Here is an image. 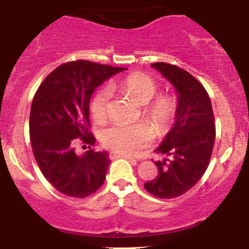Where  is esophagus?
<instances>
[{
    "instance_id": "34e87169",
    "label": "esophagus",
    "mask_w": 249,
    "mask_h": 249,
    "mask_svg": "<svg viewBox=\"0 0 249 249\" xmlns=\"http://www.w3.org/2000/svg\"><path fill=\"white\" fill-rule=\"evenodd\" d=\"M109 158H111V160H116V158H127V160H133L131 156L123 155V153H118V152H111V153H109Z\"/></svg>"
}]
</instances>
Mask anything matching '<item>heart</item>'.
Returning <instances> with one entry per match:
<instances>
[{
    "label": "heart",
    "mask_w": 249,
    "mask_h": 249,
    "mask_svg": "<svg viewBox=\"0 0 249 249\" xmlns=\"http://www.w3.org/2000/svg\"><path fill=\"white\" fill-rule=\"evenodd\" d=\"M109 89L127 94L137 105L142 106V117L151 124L157 136L166 135L171 128L177 113V98L169 93L156 96L158 83L151 76L133 72L120 80L112 81ZM108 103L109 91L107 89H98L92 96L89 112L94 122L101 123L106 120ZM152 128L143 122L133 124L113 123L103 129L101 141L107 148L124 155H133L151 144L153 141Z\"/></svg>",
    "instance_id": "1"
}]
</instances>
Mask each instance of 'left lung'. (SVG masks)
<instances>
[{"label":"left lung","mask_w":249,"mask_h":249,"mask_svg":"<svg viewBox=\"0 0 249 249\" xmlns=\"http://www.w3.org/2000/svg\"><path fill=\"white\" fill-rule=\"evenodd\" d=\"M175 86L178 107L173 128L156 153L166 155L155 164L156 178L144 183L147 192L158 198H176L201 179L210 164L215 138L214 116L210 96L190 72L166 62L152 63Z\"/></svg>","instance_id":"1"}]
</instances>
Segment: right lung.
<instances>
[{
  "label": "right lung",
  "instance_id": "right-lung-1",
  "mask_svg": "<svg viewBox=\"0 0 249 249\" xmlns=\"http://www.w3.org/2000/svg\"><path fill=\"white\" fill-rule=\"evenodd\" d=\"M126 68L78 59L51 72L35 93L30 113V140L35 160L58 192L85 198L100 190L111 160L106 151L91 148L89 101L106 80ZM78 140L89 151L78 156ZM85 147V146H83Z\"/></svg>",
  "mask_w": 249,
  "mask_h": 249
}]
</instances>
